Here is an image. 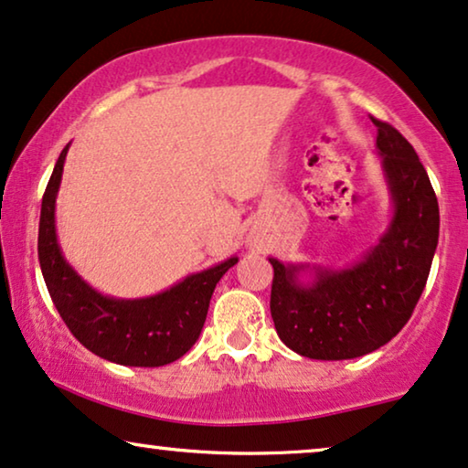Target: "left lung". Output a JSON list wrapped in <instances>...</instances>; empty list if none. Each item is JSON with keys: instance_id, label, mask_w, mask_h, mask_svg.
Masks as SVG:
<instances>
[{"instance_id": "1", "label": "left lung", "mask_w": 468, "mask_h": 468, "mask_svg": "<svg viewBox=\"0 0 468 468\" xmlns=\"http://www.w3.org/2000/svg\"><path fill=\"white\" fill-rule=\"evenodd\" d=\"M372 122L393 199V219L378 245L348 269H315L309 286L299 282L307 266L269 258L277 335L309 359H355L391 342L426 288L439 245V202L426 167L402 133Z\"/></svg>"}]
</instances>
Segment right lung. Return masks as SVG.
<instances>
[{
	"label": "right lung",
	"instance_id": "right-lung-1",
	"mask_svg": "<svg viewBox=\"0 0 468 468\" xmlns=\"http://www.w3.org/2000/svg\"><path fill=\"white\" fill-rule=\"evenodd\" d=\"M66 153L69 145L48 178L38 226V260L53 305L72 335L101 359L131 367H159L180 359L202 333L215 286L239 258L189 275L148 299L124 301L96 292L66 262L56 234V197Z\"/></svg>",
	"mask_w": 468,
	"mask_h": 468
}]
</instances>
